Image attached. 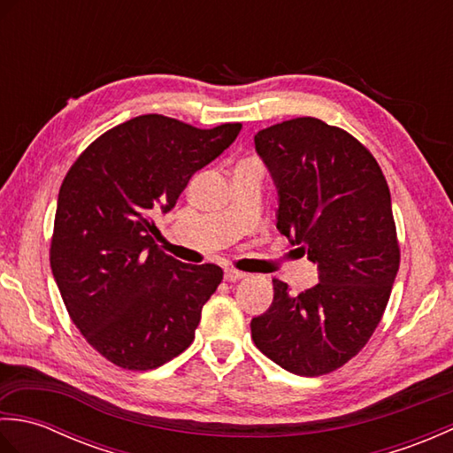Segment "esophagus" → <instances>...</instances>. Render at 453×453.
Masks as SVG:
<instances>
[{
  "label": "esophagus",
  "mask_w": 453,
  "mask_h": 453,
  "mask_svg": "<svg viewBox=\"0 0 453 453\" xmlns=\"http://www.w3.org/2000/svg\"><path fill=\"white\" fill-rule=\"evenodd\" d=\"M247 274L242 271H235V268H226L224 271V278L227 282H235V280H243Z\"/></svg>",
  "instance_id": "34e87169"
}]
</instances>
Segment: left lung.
<instances>
[{"label":"left lung","mask_w":453,"mask_h":453,"mask_svg":"<svg viewBox=\"0 0 453 453\" xmlns=\"http://www.w3.org/2000/svg\"><path fill=\"white\" fill-rule=\"evenodd\" d=\"M278 188V232L319 268L290 294L273 280L271 307L251 321L257 349L305 378L329 373L370 341L399 271L388 180L362 143L319 119H292L255 136Z\"/></svg>","instance_id":"left-lung-1"}]
</instances>
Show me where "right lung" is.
Masks as SVG:
<instances>
[{"instance_id":"obj_1","label":"right lung","mask_w":453,"mask_h":453,"mask_svg":"<svg viewBox=\"0 0 453 453\" xmlns=\"http://www.w3.org/2000/svg\"><path fill=\"white\" fill-rule=\"evenodd\" d=\"M242 124L202 130L142 114L75 159L58 195L50 266L65 310L95 350L124 370H153L195 341L224 273L187 265L153 242L156 218L196 171L232 146Z\"/></svg>"}]
</instances>
